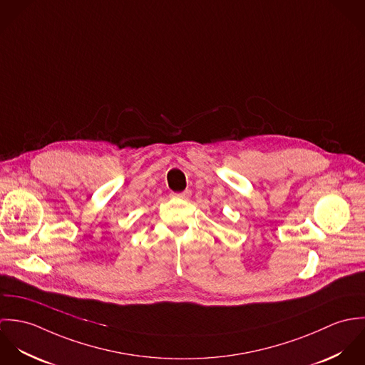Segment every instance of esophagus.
Listing matches in <instances>:
<instances>
[{
	"label": "esophagus",
	"instance_id": "esophagus-1",
	"mask_svg": "<svg viewBox=\"0 0 365 365\" xmlns=\"http://www.w3.org/2000/svg\"><path fill=\"white\" fill-rule=\"evenodd\" d=\"M173 197L181 198V200H188V198L191 197V191H190V190H185V191H182V192H175V194H173Z\"/></svg>",
	"mask_w": 365,
	"mask_h": 365
}]
</instances>
